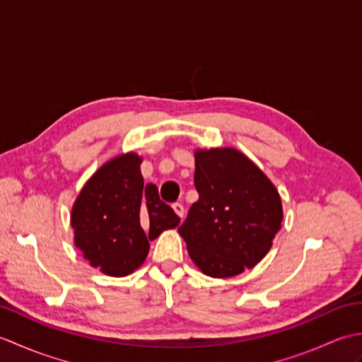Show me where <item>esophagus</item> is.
I'll return each instance as SVG.
<instances>
[{"label": "esophagus", "mask_w": 362, "mask_h": 362, "mask_svg": "<svg viewBox=\"0 0 362 362\" xmlns=\"http://www.w3.org/2000/svg\"><path fill=\"white\" fill-rule=\"evenodd\" d=\"M173 209H174L177 216H179L180 219H183V216H185V209H183V205H182L180 202H175V204L173 205Z\"/></svg>", "instance_id": "obj_1"}]
</instances>
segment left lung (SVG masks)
Wrapping results in <instances>:
<instances>
[{
  "instance_id": "obj_1",
  "label": "left lung",
  "mask_w": 362,
  "mask_h": 362,
  "mask_svg": "<svg viewBox=\"0 0 362 362\" xmlns=\"http://www.w3.org/2000/svg\"><path fill=\"white\" fill-rule=\"evenodd\" d=\"M199 201L179 228L202 274L227 279L257 266L283 221L279 191L235 148L194 151Z\"/></svg>"
}]
</instances>
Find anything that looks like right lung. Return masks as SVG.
Listing matches in <instances>:
<instances>
[{"mask_svg": "<svg viewBox=\"0 0 362 362\" xmlns=\"http://www.w3.org/2000/svg\"><path fill=\"white\" fill-rule=\"evenodd\" d=\"M141 161L135 152L105 161L73 204L74 245L105 275L126 276L136 271L148 257L149 241L180 222L171 206L160 201L157 187L144 185Z\"/></svg>", "mask_w": 362, "mask_h": 362, "instance_id": "1", "label": "right lung"}]
</instances>
